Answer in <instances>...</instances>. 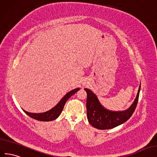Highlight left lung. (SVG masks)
<instances>
[{"label": "left lung", "mask_w": 157, "mask_h": 157, "mask_svg": "<svg viewBox=\"0 0 157 157\" xmlns=\"http://www.w3.org/2000/svg\"><path fill=\"white\" fill-rule=\"evenodd\" d=\"M141 83L133 103L124 111L113 112L105 109L98 101L97 96L89 89H84L87 92V116L89 124L98 129H109L124 123L131 117L138 102Z\"/></svg>", "instance_id": "obj_1"}]
</instances>
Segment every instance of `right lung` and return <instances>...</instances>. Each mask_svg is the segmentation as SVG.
<instances>
[{"instance_id": "right-lung-1", "label": "right lung", "mask_w": 157, "mask_h": 157, "mask_svg": "<svg viewBox=\"0 0 157 157\" xmlns=\"http://www.w3.org/2000/svg\"><path fill=\"white\" fill-rule=\"evenodd\" d=\"M79 90V88H76L74 89V90L71 91L69 93H67L66 95L62 98L59 103L57 104V105H56L51 110L45 112V113L35 114V113H28V112H26L24 110V111L25 112V113L26 114H28L29 116V117L32 118L35 120L43 121V122H48V121L54 120L59 117V115L61 114L62 110H63L64 106L66 104V102L67 101H68V98Z\"/></svg>"}]
</instances>
